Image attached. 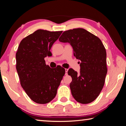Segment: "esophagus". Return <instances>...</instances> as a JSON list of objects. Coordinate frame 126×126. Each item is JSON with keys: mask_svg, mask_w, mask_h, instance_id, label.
Here are the masks:
<instances>
[{"mask_svg": "<svg viewBox=\"0 0 126 126\" xmlns=\"http://www.w3.org/2000/svg\"><path fill=\"white\" fill-rule=\"evenodd\" d=\"M65 75H67V72H68V69H65Z\"/></svg>", "mask_w": 126, "mask_h": 126, "instance_id": "34e87169", "label": "esophagus"}]
</instances>
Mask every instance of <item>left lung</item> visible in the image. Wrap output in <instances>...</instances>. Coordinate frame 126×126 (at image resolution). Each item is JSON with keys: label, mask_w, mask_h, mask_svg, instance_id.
<instances>
[{"label": "left lung", "mask_w": 126, "mask_h": 126, "mask_svg": "<svg viewBox=\"0 0 126 126\" xmlns=\"http://www.w3.org/2000/svg\"><path fill=\"white\" fill-rule=\"evenodd\" d=\"M59 40L69 43L77 59L81 61L80 73L70 68L68 75L72 94L76 101L87 104L94 101L104 84L107 68L106 51L99 38L83 28L64 32Z\"/></svg>", "instance_id": "left-lung-1"}]
</instances>
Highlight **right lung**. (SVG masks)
Wrapping results in <instances>:
<instances>
[{"label": "right lung", "instance_id": "obj_1", "mask_svg": "<svg viewBox=\"0 0 126 126\" xmlns=\"http://www.w3.org/2000/svg\"><path fill=\"white\" fill-rule=\"evenodd\" d=\"M62 31L38 29L20 42L16 53V69L21 86L32 101L46 104L54 98L65 69L51 68L44 58L52 55L50 49Z\"/></svg>", "mask_w": 126, "mask_h": 126}]
</instances>
